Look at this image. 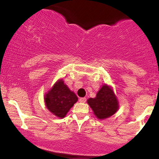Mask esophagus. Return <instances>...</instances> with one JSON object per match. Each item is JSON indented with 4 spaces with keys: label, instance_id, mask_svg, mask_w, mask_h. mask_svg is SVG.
<instances>
[{
    "label": "esophagus",
    "instance_id": "esophagus-1",
    "mask_svg": "<svg viewBox=\"0 0 159 159\" xmlns=\"http://www.w3.org/2000/svg\"><path fill=\"white\" fill-rule=\"evenodd\" d=\"M86 102V98L84 97H82V98H80V102L81 103H84Z\"/></svg>",
    "mask_w": 159,
    "mask_h": 159
}]
</instances>
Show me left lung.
<instances>
[{"label": "left lung", "instance_id": "8db88e82", "mask_svg": "<svg viewBox=\"0 0 159 159\" xmlns=\"http://www.w3.org/2000/svg\"><path fill=\"white\" fill-rule=\"evenodd\" d=\"M87 102L99 120L110 117L119 110V102L113 88L107 84H102L96 97L90 98Z\"/></svg>", "mask_w": 159, "mask_h": 159}]
</instances>
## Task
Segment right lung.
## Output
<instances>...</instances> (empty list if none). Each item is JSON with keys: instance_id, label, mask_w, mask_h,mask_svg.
Listing matches in <instances>:
<instances>
[{"instance_id": "1", "label": "right lung", "mask_w": 159, "mask_h": 159, "mask_svg": "<svg viewBox=\"0 0 159 159\" xmlns=\"http://www.w3.org/2000/svg\"><path fill=\"white\" fill-rule=\"evenodd\" d=\"M44 98L47 110L59 118L65 117L78 101L77 96L68 88L63 79H59L53 84Z\"/></svg>"}]
</instances>
